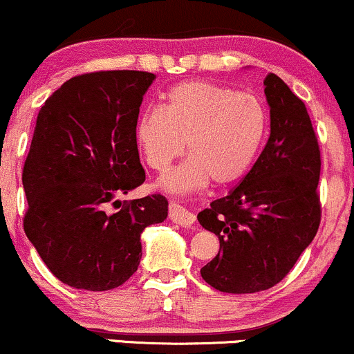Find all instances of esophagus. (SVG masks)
<instances>
[{
  "instance_id": "obj_1",
  "label": "esophagus",
  "mask_w": 354,
  "mask_h": 354,
  "mask_svg": "<svg viewBox=\"0 0 354 354\" xmlns=\"http://www.w3.org/2000/svg\"><path fill=\"white\" fill-rule=\"evenodd\" d=\"M169 219H171L173 223H176V225L188 228V226L193 225L196 218H194V214L186 209L185 206L178 205V203H169Z\"/></svg>"
}]
</instances>
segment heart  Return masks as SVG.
I'll use <instances>...</instances> for the list:
<instances>
[{
  "mask_svg": "<svg viewBox=\"0 0 354 354\" xmlns=\"http://www.w3.org/2000/svg\"><path fill=\"white\" fill-rule=\"evenodd\" d=\"M268 109L253 95L211 81H185L166 93L163 109L136 118L135 138L146 165L158 173L186 149L191 156L166 173L160 186L171 194L196 193L214 181L246 176L268 136Z\"/></svg>",
  "mask_w": 354,
  "mask_h": 354,
  "instance_id": "1",
  "label": "heart"
}]
</instances>
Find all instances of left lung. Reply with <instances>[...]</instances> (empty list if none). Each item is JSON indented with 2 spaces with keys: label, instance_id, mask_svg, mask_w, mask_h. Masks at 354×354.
Here are the masks:
<instances>
[{
  "label": "left lung",
  "instance_id": "obj_1",
  "mask_svg": "<svg viewBox=\"0 0 354 354\" xmlns=\"http://www.w3.org/2000/svg\"><path fill=\"white\" fill-rule=\"evenodd\" d=\"M271 133L250 173L198 214L219 239L201 276L223 293L273 288L310 246L321 221L319 146L304 103L274 73L265 78Z\"/></svg>",
  "mask_w": 354,
  "mask_h": 354
}]
</instances>
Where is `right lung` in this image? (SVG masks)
<instances>
[{
    "label": "right lung",
    "instance_id": "1",
    "mask_svg": "<svg viewBox=\"0 0 354 354\" xmlns=\"http://www.w3.org/2000/svg\"><path fill=\"white\" fill-rule=\"evenodd\" d=\"M154 78L133 70L75 76L36 118L23 168V226L48 270L68 286H121L140 265L143 230L168 216L161 194L115 200L145 183L135 124Z\"/></svg>",
    "mask_w": 354,
    "mask_h": 354
}]
</instances>
